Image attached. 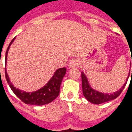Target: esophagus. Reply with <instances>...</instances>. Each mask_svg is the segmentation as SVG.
Listing matches in <instances>:
<instances>
[{"label":"esophagus","mask_w":132,"mask_h":132,"mask_svg":"<svg viewBox=\"0 0 132 132\" xmlns=\"http://www.w3.org/2000/svg\"><path fill=\"white\" fill-rule=\"evenodd\" d=\"M78 65V62L77 61L75 60H71L70 61V63L69 64V69H72V68H74L76 66H77Z\"/></svg>","instance_id":"esophagus-1"}]
</instances>
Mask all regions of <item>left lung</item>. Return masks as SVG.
I'll use <instances>...</instances> for the list:
<instances>
[{
  "instance_id": "1",
  "label": "left lung",
  "mask_w": 132,
  "mask_h": 132,
  "mask_svg": "<svg viewBox=\"0 0 132 132\" xmlns=\"http://www.w3.org/2000/svg\"><path fill=\"white\" fill-rule=\"evenodd\" d=\"M129 73L128 75L125 84L117 91L114 92V93H105L97 91L96 90L93 88L91 86H90V83H89L86 74L83 72H81L82 88H83V95H84V97H86V100L88 101L91 102L93 104H95V105H99V104H101V103H104V102H108V101L114 100L115 98H117V97L119 96L120 93L123 90V89L125 88V86L127 84V82L128 78H129Z\"/></svg>"
}]
</instances>
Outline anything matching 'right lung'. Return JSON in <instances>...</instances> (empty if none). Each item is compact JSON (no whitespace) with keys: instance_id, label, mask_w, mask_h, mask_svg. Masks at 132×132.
<instances>
[{"instance_id":"add662e5","label":"right lung","mask_w":132,"mask_h":132,"mask_svg":"<svg viewBox=\"0 0 132 132\" xmlns=\"http://www.w3.org/2000/svg\"><path fill=\"white\" fill-rule=\"evenodd\" d=\"M15 39V37L13 38V40L11 41V42L7 47L6 54H5V65L7 62V56L10 46H11V44H13ZM66 69L65 67L57 69L54 72L52 78L42 88L34 92H25L20 89L16 88L15 87L13 86V83L10 82L6 69L5 71V78H6L7 83L16 96L19 97L25 104L39 105V106L49 104L58 97L60 92L61 83L63 76L66 74Z\"/></svg>"}]
</instances>
